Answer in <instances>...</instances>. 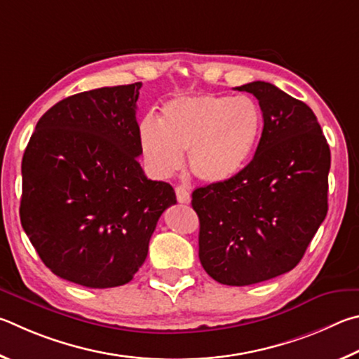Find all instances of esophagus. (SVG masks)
Returning <instances> with one entry per match:
<instances>
[{
	"mask_svg": "<svg viewBox=\"0 0 359 359\" xmlns=\"http://www.w3.org/2000/svg\"><path fill=\"white\" fill-rule=\"evenodd\" d=\"M176 198H178L180 203H189L191 202V192L183 186L176 187Z\"/></svg>",
	"mask_w": 359,
	"mask_h": 359,
	"instance_id": "esophagus-1",
	"label": "esophagus"
}]
</instances>
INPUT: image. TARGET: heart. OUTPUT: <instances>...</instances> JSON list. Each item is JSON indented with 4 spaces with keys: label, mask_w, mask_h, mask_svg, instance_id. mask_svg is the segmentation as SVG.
Listing matches in <instances>:
<instances>
[{
    "label": "heart",
    "mask_w": 359,
    "mask_h": 359,
    "mask_svg": "<svg viewBox=\"0 0 359 359\" xmlns=\"http://www.w3.org/2000/svg\"><path fill=\"white\" fill-rule=\"evenodd\" d=\"M263 132L260 105L248 96H189L170 100L159 121L143 119L138 142L154 173L168 176L189 151L192 173L206 183H229L252 161Z\"/></svg>",
    "instance_id": "b5f03b06"
}]
</instances>
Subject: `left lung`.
I'll use <instances>...</instances> for the list:
<instances>
[{
	"label": "left lung",
	"mask_w": 359,
	"mask_h": 359,
	"mask_svg": "<svg viewBox=\"0 0 359 359\" xmlns=\"http://www.w3.org/2000/svg\"><path fill=\"white\" fill-rule=\"evenodd\" d=\"M254 94L263 132L254 159L229 183L197 187L198 257L224 285H252L288 273L303 259L328 212L331 153L304 102L266 81Z\"/></svg>",
	"instance_id": "8db88e82"
}]
</instances>
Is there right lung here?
I'll return each instance as SVG.
<instances>
[{
	"mask_svg": "<svg viewBox=\"0 0 359 359\" xmlns=\"http://www.w3.org/2000/svg\"><path fill=\"white\" fill-rule=\"evenodd\" d=\"M142 81L74 94L43 113L22 161L20 221L50 271L74 284H128L173 187L137 157Z\"/></svg>",
	"mask_w": 359,
	"mask_h": 359,
	"instance_id": "add662e5",
	"label": "right lung"
}]
</instances>
